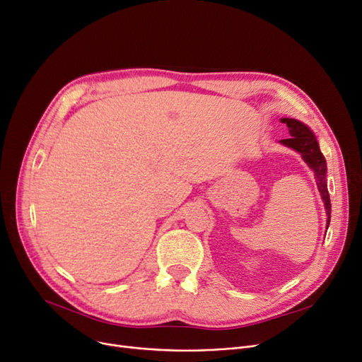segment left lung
I'll use <instances>...</instances> for the list:
<instances>
[{
	"instance_id": "1",
	"label": "left lung",
	"mask_w": 362,
	"mask_h": 362,
	"mask_svg": "<svg viewBox=\"0 0 362 362\" xmlns=\"http://www.w3.org/2000/svg\"><path fill=\"white\" fill-rule=\"evenodd\" d=\"M281 121L287 124V127H288L290 134H291L290 139H282L281 144H284L286 146H290L294 151H297L298 153L302 155V158L305 160V163L313 171H315L318 189L322 195L325 209H327V214H328V220H327V222H328L327 226H328L329 225V214H332V204H329V195H328L327 183H325L327 164H325L324 155L320 151L317 139H315V136L312 134V132L306 127V125L302 124L300 121L293 119V118H282Z\"/></svg>"
}]
</instances>
